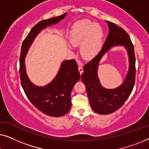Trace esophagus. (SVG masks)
Segmentation results:
<instances>
[{"instance_id": "obj_1", "label": "esophagus", "mask_w": 149, "mask_h": 149, "mask_svg": "<svg viewBox=\"0 0 149 149\" xmlns=\"http://www.w3.org/2000/svg\"><path fill=\"white\" fill-rule=\"evenodd\" d=\"M79 72H80V74H82L83 72V68L82 66H79Z\"/></svg>"}]
</instances>
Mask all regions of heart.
<instances>
[{"instance_id": "obj_1", "label": "heart", "mask_w": 149, "mask_h": 149, "mask_svg": "<svg viewBox=\"0 0 149 149\" xmlns=\"http://www.w3.org/2000/svg\"><path fill=\"white\" fill-rule=\"evenodd\" d=\"M69 40L74 46L80 45V54L83 58L90 60L101 50L103 42V31L95 22L81 20L74 24Z\"/></svg>"}]
</instances>
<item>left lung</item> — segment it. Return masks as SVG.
<instances>
[{
	"instance_id": "1",
	"label": "left lung",
	"mask_w": 149,
	"mask_h": 149,
	"mask_svg": "<svg viewBox=\"0 0 149 149\" xmlns=\"http://www.w3.org/2000/svg\"><path fill=\"white\" fill-rule=\"evenodd\" d=\"M109 33L102 49L90 62L83 66L81 79L86 87L89 103L95 113L109 115L120 109L133 90L136 79V58L133 43L125 30L115 24L107 22ZM123 45L127 49L130 68L127 77L121 86L116 89H105L99 83L97 74V66L103 54L111 47Z\"/></svg>"
}]
</instances>
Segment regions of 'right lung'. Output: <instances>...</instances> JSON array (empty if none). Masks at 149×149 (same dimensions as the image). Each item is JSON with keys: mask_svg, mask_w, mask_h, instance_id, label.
Returning <instances> with one entry per match:
<instances>
[{"mask_svg": "<svg viewBox=\"0 0 149 149\" xmlns=\"http://www.w3.org/2000/svg\"><path fill=\"white\" fill-rule=\"evenodd\" d=\"M65 13L58 17L44 19L36 24L22 42L19 59V76L26 96L36 109L52 117H61L68 113L71 107L70 95L74 85L81 75L75 60L62 62L60 70L52 83L45 87H37L30 82L26 74L24 58L36 36L47 26L58 23L64 19Z\"/></svg>", "mask_w": 149, "mask_h": 149, "instance_id": "1", "label": "right lung"}]
</instances>
